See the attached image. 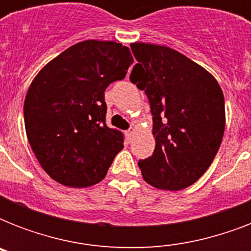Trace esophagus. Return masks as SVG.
<instances>
[{
	"instance_id": "1",
	"label": "esophagus",
	"mask_w": 251,
	"mask_h": 251,
	"mask_svg": "<svg viewBox=\"0 0 251 251\" xmlns=\"http://www.w3.org/2000/svg\"><path fill=\"white\" fill-rule=\"evenodd\" d=\"M134 133H135V129H134V127H130V129L126 131V135H127V139H129V142H131V139H133Z\"/></svg>"
}]
</instances>
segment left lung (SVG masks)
I'll list each match as a JSON object with an SVG mask.
<instances>
[{"label":"left lung","mask_w":251,"mask_h":251,"mask_svg":"<svg viewBox=\"0 0 251 251\" xmlns=\"http://www.w3.org/2000/svg\"><path fill=\"white\" fill-rule=\"evenodd\" d=\"M130 47L138 61L130 80L149 98L156 142L152 156L138 167L151 186L182 190L218 153L226 129L224 95L214 75L182 53L147 43Z\"/></svg>","instance_id":"8db88e82"}]
</instances>
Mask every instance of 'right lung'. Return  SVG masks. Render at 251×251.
Instances as JSON below:
<instances>
[{"label": "right lung", "mask_w": 251, "mask_h": 251, "mask_svg": "<svg viewBox=\"0 0 251 251\" xmlns=\"http://www.w3.org/2000/svg\"><path fill=\"white\" fill-rule=\"evenodd\" d=\"M131 64V52L121 43L84 40L33 78L25 99V134L50 178L88 187L105 177L124 137L105 125L104 91L124 79Z\"/></svg>", "instance_id": "1"}]
</instances>
